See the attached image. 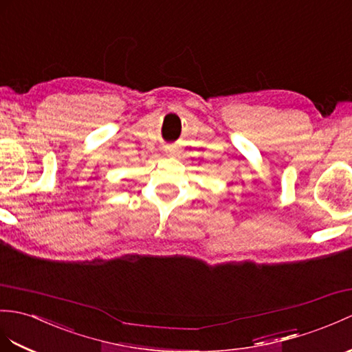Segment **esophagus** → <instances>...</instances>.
Listing matches in <instances>:
<instances>
[{
  "label": "esophagus",
  "mask_w": 352,
  "mask_h": 352,
  "mask_svg": "<svg viewBox=\"0 0 352 352\" xmlns=\"http://www.w3.org/2000/svg\"><path fill=\"white\" fill-rule=\"evenodd\" d=\"M168 153H174V150H169V151H168Z\"/></svg>",
  "instance_id": "34e87169"
}]
</instances>
